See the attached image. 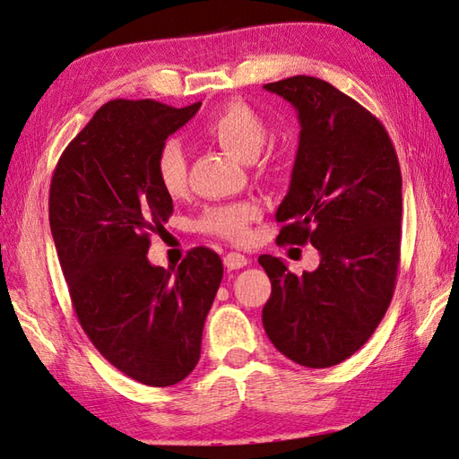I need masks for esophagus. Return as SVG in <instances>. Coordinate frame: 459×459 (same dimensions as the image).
Listing matches in <instances>:
<instances>
[{
    "label": "esophagus",
    "instance_id": "esophagus-1",
    "mask_svg": "<svg viewBox=\"0 0 459 459\" xmlns=\"http://www.w3.org/2000/svg\"><path fill=\"white\" fill-rule=\"evenodd\" d=\"M249 261H247V257L246 255H241V253H238V251H230L226 257H223V264H226V267L231 271V269H241V267H246Z\"/></svg>",
    "mask_w": 459,
    "mask_h": 459
}]
</instances>
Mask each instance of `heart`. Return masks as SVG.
<instances>
[{"label":"heart","mask_w":459,"mask_h":459,"mask_svg":"<svg viewBox=\"0 0 459 459\" xmlns=\"http://www.w3.org/2000/svg\"><path fill=\"white\" fill-rule=\"evenodd\" d=\"M204 135L218 143L230 155L241 160L257 157L267 139V124L259 111L241 100L228 101L216 114H212L202 127ZM155 177L167 196L180 198L188 188V160L186 152L177 139H169L160 145L155 159ZM255 202H236L212 206L202 213L198 228L210 236H218L233 243L249 238V226L259 218Z\"/></svg>","instance_id":"heart-1"}]
</instances>
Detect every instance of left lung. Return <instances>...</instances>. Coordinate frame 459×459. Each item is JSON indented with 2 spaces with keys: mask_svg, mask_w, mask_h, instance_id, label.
<instances>
[{
  "mask_svg": "<svg viewBox=\"0 0 459 459\" xmlns=\"http://www.w3.org/2000/svg\"><path fill=\"white\" fill-rule=\"evenodd\" d=\"M299 111L300 141L277 243L314 246L318 269L294 274L261 255L271 279L263 325L282 355L324 369L351 358L389 308L401 263L403 177L383 124L312 76L264 84Z\"/></svg>",
  "mask_w": 459,
  "mask_h": 459,
  "instance_id": "obj_1",
  "label": "left lung"
}]
</instances>
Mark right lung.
I'll use <instances>...</instances> for the list:
<instances>
[{"mask_svg": "<svg viewBox=\"0 0 459 459\" xmlns=\"http://www.w3.org/2000/svg\"><path fill=\"white\" fill-rule=\"evenodd\" d=\"M200 106L111 100L70 141L50 180V231L78 322L114 368L149 386L177 385L196 368L223 277L208 247L190 249L177 269L147 259L151 233L172 213L157 151Z\"/></svg>", "mask_w": 459, "mask_h": 459, "instance_id": "add662e5", "label": "right lung"}]
</instances>
